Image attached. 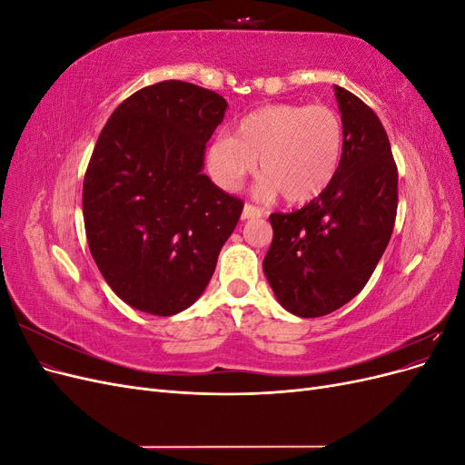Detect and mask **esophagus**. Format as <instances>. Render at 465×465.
I'll return each instance as SVG.
<instances>
[{
	"label": "esophagus",
	"instance_id": "34e87169",
	"mask_svg": "<svg viewBox=\"0 0 465 465\" xmlns=\"http://www.w3.org/2000/svg\"><path fill=\"white\" fill-rule=\"evenodd\" d=\"M263 215V211L254 203H246L242 209V219H258Z\"/></svg>",
	"mask_w": 465,
	"mask_h": 465
}]
</instances>
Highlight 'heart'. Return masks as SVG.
Segmentation results:
<instances>
[{
  "instance_id": "obj_1",
  "label": "heart",
  "mask_w": 465,
  "mask_h": 465,
  "mask_svg": "<svg viewBox=\"0 0 465 465\" xmlns=\"http://www.w3.org/2000/svg\"><path fill=\"white\" fill-rule=\"evenodd\" d=\"M343 122L328 106L273 104L244 116L236 137L219 135L209 147L211 176L236 190L260 161L262 193L281 192L289 203L311 202L340 168Z\"/></svg>"
}]
</instances>
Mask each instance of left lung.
Masks as SVG:
<instances>
[{"mask_svg":"<svg viewBox=\"0 0 465 465\" xmlns=\"http://www.w3.org/2000/svg\"><path fill=\"white\" fill-rule=\"evenodd\" d=\"M343 153L331 184L292 213H272L263 273L294 316H326L357 297L390 242L398 166L374 110L335 85Z\"/></svg>","mask_w":465,"mask_h":465,"instance_id":"8db88e82","label":"left lung"}]
</instances>
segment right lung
Instances as JSON below:
<instances>
[{
    "instance_id": "1",
    "label": "right lung",
    "mask_w": 465,
    "mask_h": 465,
    "mask_svg": "<svg viewBox=\"0 0 465 465\" xmlns=\"http://www.w3.org/2000/svg\"><path fill=\"white\" fill-rule=\"evenodd\" d=\"M227 101L168 79L112 112L83 180L91 256L137 311L173 316L200 299L244 202L202 174Z\"/></svg>"
}]
</instances>
